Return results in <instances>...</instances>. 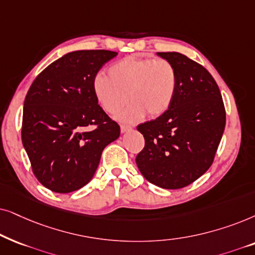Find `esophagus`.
<instances>
[{
	"label": "esophagus",
	"mask_w": 255,
	"mask_h": 255,
	"mask_svg": "<svg viewBox=\"0 0 255 255\" xmlns=\"http://www.w3.org/2000/svg\"><path fill=\"white\" fill-rule=\"evenodd\" d=\"M121 133H127V131L131 130V127H129V126H126V125H121Z\"/></svg>",
	"instance_id": "1"
}]
</instances>
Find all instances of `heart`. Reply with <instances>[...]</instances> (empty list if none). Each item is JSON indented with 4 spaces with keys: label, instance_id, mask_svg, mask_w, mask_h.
<instances>
[{
    "label": "heart",
    "instance_id": "1",
    "mask_svg": "<svg viewBox=\"0 0 255 255\" xmlns=\"http://www.w3.org/2000/svg\"><path fill=\"white\" fill-rule=\"evenodd\" d=\"M107 73H98L93 78V93L108 114L119 113L127 99L130 100L119 115L124 122L134 124L147 113L159 117L175 99L177 71L168 60L126 57L112 64Z\"/></svg>",
    "mask_w": 255,
    "mask_h": 255
}]
</instances>
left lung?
Here are the masks:
<instances>
[{
  "label": "left lung",
  "instance_id": "left-lung-1",
  "mask_svg": "<svg viewBox=\"0 0 255 255\" xmlns=\"http://www.w3.org/2000/svg\"><path fill=\"white\" fill-rule=\"evenodd\" d=\"M177 71V90L169 110L137 126L144 148L138 170L163 189L191 184L211 167L225 129L226 113L216 80L198 63L178 52H157Z\"/></svg>",
  "mask_w": 255,
  "mask_h": 255
}]
</instances>
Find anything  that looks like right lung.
<instances>
[{
	"mask_svg": "<svg viewBox=\"0 0 255 255\" xmlns=\"http://www.w3.org/2000/svg\"><path fill=\"white\" fill-rule=\"evenodd\" d=\"M118 52L79 50L40 72L26 93L22 142L37 179L51 191L69 193L96 174L120 126L98 105L92 81Z\"/></svg>",
	"mask_w": 255,
	"mask_h": 255,
	"instance_id": "obj_1",
	"label": "right lung"
}]
</instances>
